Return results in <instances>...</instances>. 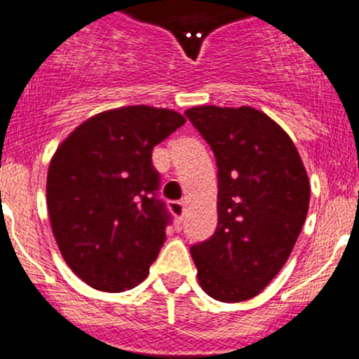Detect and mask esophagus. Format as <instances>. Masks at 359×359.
<instances>
[{"label": "esophagus", "mask_w": 359, "mask_h": 359, "mask_svg": "<svg viewBox=\"0 0 359 359\" xmlns=\"http://www.w3.org/2000/svg\"><path fill=\"white\" fill-rule=\"evenodd\" d=\"M169 211H171L172 215H175V218L181 223L184 215V202H171V204H169Z\"/></svg>", "instance_id": "esophagus-1"}]
</instances>
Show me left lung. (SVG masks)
Returning <instances> with one entry per match:
<instances>
[{
  "label": "left lung",
  "mask_w": 359,
  "mask_h": 359,
  "mask_svg": "<svg viewBox=\"0 0 359 359\" xmlns=\"http://www.w3.org/2000/svg\"><path fill=\"white\" fill-rule=\"evenodd\" d=\"M184 115L218 168V226L190 250L198 285L215 300H250L299 239L311 198L307 171L292 137L260 109L194 106Z\"/></svg>",
  "instance_id": "obj_1"
}]
</instances>
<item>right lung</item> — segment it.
Masks as SVG:
<instances>
[{
  "label": "right lung",
  "instance_id": "right-lung-1",
  "mask_svg": "<svg viewBox=\"0 0 359 359\" xmlns=\"http://www.w3.org/2000/svg\"><path fill=\"white\" fill-rule=\"evenodd\" d=\"M184 122L147 104L108 109L80 123L50 158L52 232L67 267L92 288L118 293L147 279L169 222L155 198L151 150Z\"/></svg>",
  "mask_w": 359,
  "mask_h": 359
}]
</instances>
